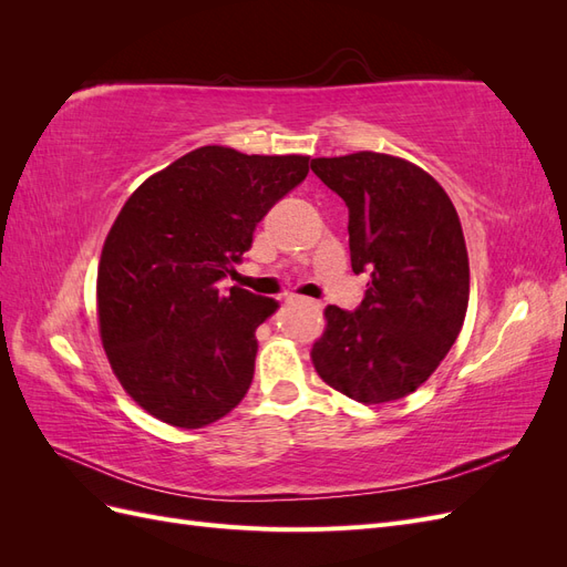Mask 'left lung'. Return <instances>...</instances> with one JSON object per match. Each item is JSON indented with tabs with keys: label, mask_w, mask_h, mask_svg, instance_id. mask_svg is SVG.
<instances>
[{
	"label": "left lung",
	"mask_w": 567,
	"mask_h": 567,
	"mask_svg": "<svg viewBox=\"0 0 567 567\" xmlns=\"http://www.w3.org/2000/svg\"><path fill=\"white\" fill-rule=\"evenodd\" d=\"M312 173L348 205L352 271H371L354 312L323 310L312 364L350 400H402L431 379L466 319L471 269L456 208L425 169L388 153L312 158Z\"/></svg>",
	"instance_id": "1"
}]
</instances>
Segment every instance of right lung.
<instances>
[{
    "mask_svg": "<svg viewBox=\"0 0 567 567\" xmlns=\"http://www.w3.org/2000/svg\"><path fill=\"white\" fill-rule=\"evenodd\" d=\"M307 173L310 156L200 146L123 205L99 260V336L115 379L151 416L192 431L246 398L255 329L279 305L238 286L221 296L217 281Z\"/></svg>",
    "mask_w": 567,
    "mask_h": 567,
    "instance_id": "add662e5",
    "label": "right lung"
}]
</instances>
